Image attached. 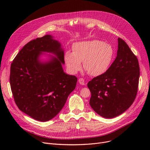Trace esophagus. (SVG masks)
Masks as SVG:
<instances>
[{
	"mask_svg": "<svg viewBox=\"0 0 150 150\" xmlns=\"http://www.w3.org/2000/svg\"><path fill=\"white\" fill-rule=\"evenodd\" d=\"M78 82H79V83H80L81 85H85L84 80L83 79V78H80V79L78 80Z\"/></svg>",
	"mask_w": 150,
	"mask_h": 150,
	"instance_id": "obj_1",
	"label": "esophagus"
}]
</instances>
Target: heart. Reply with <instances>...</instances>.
Here are the masks:
<instances>
[{"label":"heart","mask_w":150,"mask_h":150,"mask_svg":"<svg viewBox=\"0 0 150 150\" xmlns=\"http://www.w3.org/2000/svg\"><path fill=\"white\" fill-rule=\"evenodd\" d=\"M114 55L112 46L100 40H89L76 42L73 52L67 51L64 54L66 64L70 72L76 73L83 67L93 76L105 74L111 64Z\"/></svg>","instance_id":"obj_1"}]
</instances>
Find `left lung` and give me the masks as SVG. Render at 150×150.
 <instances>
[{
    "mask_svg": "<svg viewBox=\"0 0 150 150\" xmlns=\"http://www.w3.org/2000/svg\"><path fill=\"white\" fill-rule=\"evenodd\" d=\"M140 68L137 57L123 39L118 38L117 57L106 72L88 83L89 104L96 113L106 119L125 112L134 101Z\"/></svg>",
    "mask_w": 150,
    "mask_h": 150,
    "instance_id": "obj_1",
    "label": "left lung"
}]
</instances>
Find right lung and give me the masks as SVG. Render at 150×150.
I'll use <instances>...</instances> for the list:
<instances>
[{"label":"right lung","instance_id":"obj_1","mask_svg":"<svg viewBox=\"0 0 150 150\" xmlns=\"http://www.w3.org/2000/svg\"><path fill=\"white\" fill-rule=\"evenodd\" d=\"M43 52L50 59L42 61ZM64 53L61 43L47 35L28 42L13 61L10 83L16 104L33 119L49 121L64 107L75 88L77 78L66 74Z\"/></svg>","mask_w":150,"mask_h":150}]
</instances>
